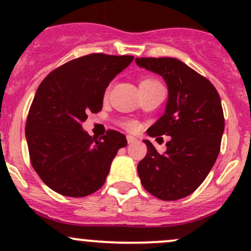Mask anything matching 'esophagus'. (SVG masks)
I'll use <instances>...</instances> for the list:
<instances>
[{
	"mask_svg": "<svg viewBox=\"0 0 251 251\" xmlns=\"http://www.w3.org/2000/svg\"><path fill=\"white\" fill-rule=\"evenodd\" d=\"M127 142L128 144H132L135 143V142H137V138H135L133 136H127Z\"/></svg>",
	"mask_w": 251,
	"mask_h": 251,
	"instance_id": "obj_1",
	"label": "esophagus"
}]
</instances>
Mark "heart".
<instances>
[{"mask_svg": "<svg viewBox=\"0 0 251 251\" xmlns=\"http://www.w3.org/2000/svg\"><path fill=\"white\" fill-rule=\"evenodd\" d=\"M155 82L156 81L153 80V78H143V80L141 81L140 85H146V83H155ZM123 126L128 131H136L138 127V125L136 121H124Z\"/></svg>", "mask_w": 251, "mask_h": 251, "instance_id": "b5f03b06", "label": "heart"}]
</instances>
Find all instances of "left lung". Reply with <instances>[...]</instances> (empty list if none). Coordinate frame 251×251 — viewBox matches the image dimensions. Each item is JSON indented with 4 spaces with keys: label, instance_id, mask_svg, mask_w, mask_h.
Listing matches in <instances>:
<instances>
[{
    "label": "left lung",
    "instance_id": "left-lung-1",
    "mask_svg": "<svg viewBox=\"0 0 251 251\" xmlns=\"http://www.w3.org/2000/svg\"><path fill=\"white\" fill-rule=\"evenodd\" d=\"M136 64L163 76L169 90L165 113L147 133L170 136L164 154L143 141L138 176L154 197L177 201L193 193L216 161L225 130L221 100L206 77L176 58H136Z\"/></svg>",
    "mask_w": 251,
    "mask_h": 251
}]
</instances>
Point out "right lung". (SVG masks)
<instances>
[{
	"label": "right lung",
	"instance_id": "add662e5",
	"mask_svg": "<svg viewBox=\"0 0 251 251\" xmlns=\"http://www.w3.org/2000/svg\"><path fill=\"white\" fill-rule=\"evenodd\" d=\"M132 60L133 55L93 53L65 63L40 83L25 137L32 168L57 193L76 198L95 193L127 144L125 135L114 130L97 140L81 124L90 111L102 110L105 88Z\"/></svg>",
	"mask_w": 251,
	"mask_h": 251
}]
</instances>
